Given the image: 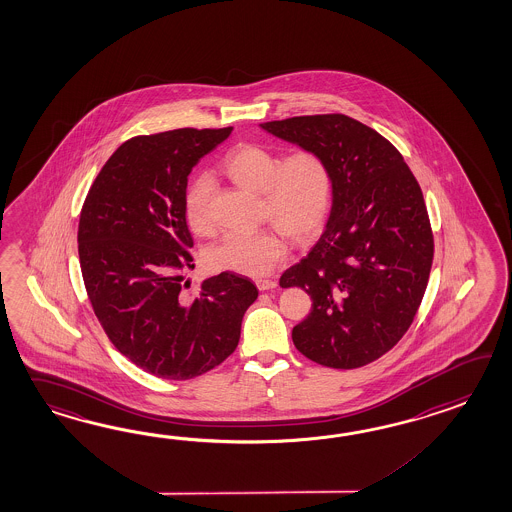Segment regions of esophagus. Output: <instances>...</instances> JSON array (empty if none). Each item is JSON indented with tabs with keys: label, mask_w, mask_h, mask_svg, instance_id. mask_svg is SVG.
<instances>
[{
	"label": "esophagus",
	"mask_w": 512,
	"mask_h": 512,
	"mask_svg": "<svg viewBox=\"0 0 512 512\" xmlns=\"http://www.w3.org/2000/svg\"><path fill=\"white\" fill-rule=\"evenodd\" d=\"M256 286H258L260 291H271V289H276L278 284H276L274 280H258V282H256Z\"/></svg>",
	"instance_id": "esophagus-1"
}]
</instances>
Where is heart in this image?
<instances>
[{
	"instance_id": "heart-1",
	"label": "heart",
	"mask_w": 512,
	"mask_h": 512,
	"mask_svg": "<svg viewBox=\"0 0 512 512\" xmlns=\"http://www.w3.org/2000/svg\"><path fill=\"white\" fill-rule=\"evenodd\" d=\"M226 177L260 193L265 226L258 232H234L212 247L208 260L217 271L260 278L273 273L289 252L287 236L306 243L321 232L332 212L335 179L326 156L317 149H297L280 156L260 143H239L221 160ZM215 180L201 173L184 193V214L193 232L214 230Z\"/></svg>"
}]
</instances>
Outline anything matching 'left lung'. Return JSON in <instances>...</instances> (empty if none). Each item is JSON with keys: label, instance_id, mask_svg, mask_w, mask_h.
Segmentation results:
<instances>
[{"label": "left lung", "instance_id": "left-lung-1", "mask_svg": "<svg viewBox=\"0 0 512 512\" xmlns=\"http://www.w3.org/2000/svg\"><path fill=\"white\" fill-rule=\"evenodd\" d=\"M262 127L317 149L335 179L324 234L280 278V286L302 287L311 298L293 343L322 367H365L404 337L428 287L435 243L420 184L393 143L345 114Z\"/></svg>", "mask_w": 512, "mask_h": 512}]
</instances>
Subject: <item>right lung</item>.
I'll return each instance as SVG.
<instances>
[{
	"label": "right lung",
	"instance_id": "add662e5",
	"mask_svg": "<svg viewBox=\"0 0 512 512\" xmlns=\"http://www.w3.org/2000/svg\"><path fill=\"white\" fill-rule=\"evenodd\" d=\"M175 129L121 143L101 167L79 217L86 295L110 343L162 380H191L221 365L239 343L258 289L234 273L184 293L193 267L184 193L193 166L230 136Z\"/></svg>",
	"mask_w": 512,
	"mask_h": 512
}]
</instances>
